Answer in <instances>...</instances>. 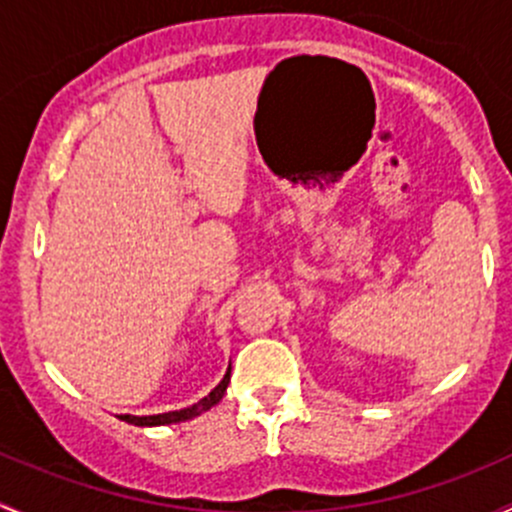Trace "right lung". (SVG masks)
Segmentation results:
<instances>
[{
  "label": "right lung",
  "mask_w": 512,
  "mask_h": 512,
  "mask_svg": "<svg viewBox=\"0 0 512 512\" xmlns=\"http://www.w3.org/2000/svg\"><path fill=\"white\" fill-rule=\"evenodd\" d=\"M229 377H231V367L226 370L224 379H221L217 387H214L212 392L207 394V397L199 399L197 404H192V407H187V409H179V412H167V414H155V416L120 414V419L128 421V424H135V426H165V424H177V421H187V419H192V416H199L202 412H207V409H212L214 404H217L219 399L224 397L226 384H229Z\"/></svg>",
  "instance_id": "1"
}]
</instances>
